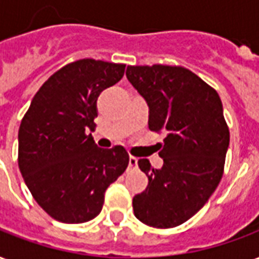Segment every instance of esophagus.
<instances>
[{"mask_svg":"<svg viewBox=\"0 0 259 259\" xmlns=\"http://www.w3.org/2000/svg\"><path fill=\"white\" fill-rule=\"evenodd\" d=\"M129 167H132V168L137 167V158H135V156H130V158H129Z\"/></svg>","mask_w":259,"mask_h":259,"instance_id":"obj_1","label":"esophagus"}]
</instances>
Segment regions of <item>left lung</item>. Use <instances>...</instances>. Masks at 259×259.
Returning <instances> with one entry per match:
<instances>
[{
    "label": "left lung",
    "instance_id": "1",
    "mask_svg": "<svg viewBox=\"0 0 259 259\" xmlns=\"http://www.w3.org/2000/svg\"><path fill=\"white\" fill-rule=\"evenodd\" d=\"M126 76L149 107L148 127L166 137L159 156L139 167L148 176L133 198L137 220L152 228H176L206 204L221 181L229 127L217 91L181 66H127Z\"/></svg>",
    "mask_w": 259,
    "mask_h": 259
}]
</instances>
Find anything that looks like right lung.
Masks as SVG:
<instances>
[{
	"instance_id": "1",
	"label": "right lung",
	"mask_w": 259,
	"mask_h": 259,
	"mask_svg": "<svg viewBox=\"0 0 259 259\" xmlns=\"http://www.w3.org/2000/svg\"><path fill=\"white\" fill-rule=\"evenodd\" d=\"M124 64L81 59L39 88L19 127L17 163L32 198L56 221L97 217L105 189L129 164L122 145L99 148L92 133L97 97L122 79Z\"/></svg>"
}]
</instances>
